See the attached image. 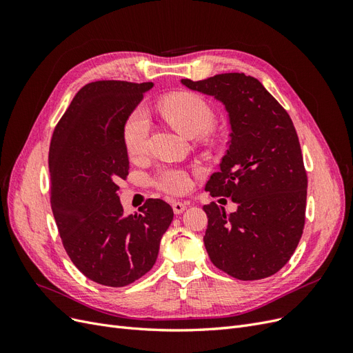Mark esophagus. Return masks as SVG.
Wrapping results in <instances>:
<instances>
[{"mask_svg":"<svg viewBox=\"0 0 353 353\" xmlns=\"http://www.w3.org/2000/svg\"><path fill=\"white\" fill-rule=\"evenodd\" d=\"M172 209L174 212L176 213V215H181L185 209H187V203H183V201H174L172 203Z\"/></svg>","mask_w":353,"mask_h":353,"instance_id":"obj_1","label":"esophagus"}]
</instances>
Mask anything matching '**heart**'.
I'll list each match as a JSON object with an SVG mask.
<instances>
[{"label": "heart", "instance_id": "heart-1", "mask_svg": "<svg viewBox=\"0 0 353 353\" xmlns=\"http://www.w3.org/2000/svg\"><path fill=\"white\" fill-rule=\"evenodd\" d=\"M160 110L178 132L188 138L205 135L213 126V112L200 95L193 92H175L160 101ZM150 122L144 109H135L123 125L122 138L126 153L137 159L144 154ZM154 185L166 193L179 194L190 187V178L185 170L168 166L159 170Z\"/></svg>", "mask_w": 353, "mask_h": 353}]
</instances>
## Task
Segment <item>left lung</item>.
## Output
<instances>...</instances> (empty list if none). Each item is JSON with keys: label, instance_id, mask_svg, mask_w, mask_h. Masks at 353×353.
<instances>
[{"label": "left lung", "instance_id": "obj_1", "mask_svg": "<svg viewBox=\"0 0 353 353\" xmlns=\"http://www.w3.org/2000/svg\"><path fill=\"white\" fill-rule=\"evenodd\" d=\"M184 87L223 104L231 128L212 197H231L237 210L203 206V241L212 263L237 280H262L292 258L305 227L307 178L293 122L263 85L244 73H222Z\"/></svg>", "mask_w": 353, "mask_h": 353}]
</instances>
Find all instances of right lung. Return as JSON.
Masks as SVG:
<instances>
[{
    "label": "right lung",
    "mask_w": 353,
    "mask_h": 353,
    "mask_svg": "<svg viewBox=\"0 0 353 353\" xmlns=\"http://www.w3.org/2000/svg\"><path fill=\"white\" fill-rule=\"evenodd\" d=\"M152 88V82L87 83L51 138L50 201L63 245L73 265L103 285L123 287L150 271L174 219L160 199L126 216L117 196L116 181L130 169L123 125Z\"/></svg>",
    "instance_id": "add662e5"
}]
</instances>
